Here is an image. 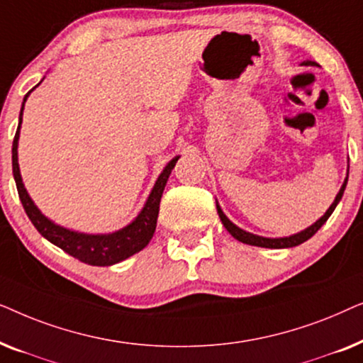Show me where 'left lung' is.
I'll return each mask as SVG.
<instances>
[{
    "instance_id": "left-lung-1",
    "label": "left lung",
    "mask_w": 363,
    "mask_h": 363,
    "mask_svg": "<svg viewBox=\"0 0 363 363\" xmlns=\"http://www.w3.org/2000/svg\"><path fill=\"white\" fill-rule=\"evenodd\" d=\"M306 64H309V62H306ZM347 180H349V177L345 178L344 185H342L340 191L337 193V196H335L334 203H332L329 210L325 211V215L322 216L319 221H315L314 225L307 228V230L301 231V233H297V235H294V236H289V238H262V236H256V235H251V233L242 231V230H240V228H238L236 225H233V223H231L230 220H228V218L225 216V213L221 211V208L216 205V208H218V215H220V218H221V223H223V225H225L226 230L230 231V235H231L233 238H236L238 241L245 242V245L259 246V247H271V250H281V247H294V246L301 245V242H304V241L309 240V238L314 236L315 233L320 230V226L324 225V223H325L327 220H329V216L332 215V211L335 210L337 203L340 201L342 195H344V190H345V186H347Z\"/></svg>"
}]
</instances>
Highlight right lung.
<instances>
[{
	"label": "right lung",
	"instance_id": "right-lung-1",
	"mask_svg": "<svg viewBox=\"0 0 363 363\" xmlns=\"http://www.w3.org/2000/svg\"><path fill=\"white\" fill-rule=\"evenodd\" d=\"M29 94V92H28ZM24 97V101L28 99ZM24 107V104H23ZM23 107L21 113H19V125L23 121ZM19 125L13 140V175L14 182H16L19 200L23 203L24 211L29 216V220L34 225V228L51 241L52 245L61 247L67 255H71L76 259L86 262L91 266H112L116 262H121L127 257H130L135 252L142 251L148 242H150L153 233L157 228V218L158 210H160V200L162 193L165 190L167 180L175 167L178 157L165 167L162 175L153 186V190L148 196V200L140 211V215L132 221L130 225L123 228V230L112 233V235H82V233L69 231L66 228H61L49 221L41 211L38 210L31 198H29L26 188L23 185L21 175H19V165H18V138H19Z\"/></svg>",
	"mask_w": 363,
	"mask_h": 363
}]
</instances>
